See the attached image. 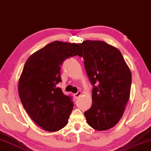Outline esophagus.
Listing matches in <instances>:
<instances>
[{"label": "esophagus", "instance_id": "obj_1", "mask_svg": "<svg viewBox=\"0 0 151 151\" xmlns=\"http://www.w3.org/2000/svg\"><path fill=\"white\" fill-rule=\"evenodd\" d=\"M82 93L81 91H78L77 93H76L74 94V96H75V97L76 99H78V97L82 95Z\"/></svg>", "mask_w": 151, "mask_h": 151}]
</instances>
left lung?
<instances>
[{
  "instance_id": "1",
  "label": "left lung",
  "mask_w": 151,
  "mask_h": 151,
  "mask_svg": "<svg viewBox=\"0 0 151 151\" xmlns=\"http://www.w3.org/2000/svg\"><path fill=\"white\" fill-rule=\"evenodd\" d=\"M93 88L92 105L84 115L88 125L108 130L119 122L130 95L132 73L120 50L101 40L80 44Z\"/></svg>"
}]
</instances>
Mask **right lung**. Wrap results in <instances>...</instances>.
Masks as SVG:
<instances>
[{"mask_svg": "<svg viewBox=\"0 0 151 151\" xmlns=\"http://www.w3.org/2000/svg\"><path fill=\"white\" fill-rule=\"evenodd\" d=\"M78 44L55 40L30 55L18 82L21 101L31 119L45 131L64 128L72 110L71 97L58 87L64 60L82 56Z\"/></svg>", "mask_w": 151, "mask_h": 151, "instance_id": "add662e5", "label": "right lung"}]
</instances>
